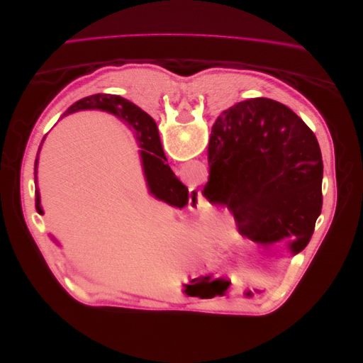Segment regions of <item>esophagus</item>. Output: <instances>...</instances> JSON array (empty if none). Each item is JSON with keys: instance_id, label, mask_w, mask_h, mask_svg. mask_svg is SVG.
I'll list each match as a JSON object with an SVG mask.
<instances>
[{"instance_id": "1", "label": "esophagus", "mask_w": 363, "mask_h": 363, "mask_svg": "<svg viewBox=\"0 0 363 363\" xmlns=\"http://www.w3.org/2000/svg\"><path fill=\"white\" fill-rule=\"evenodd\" d=\"M194 189H195V187H192V189H191V191H194ZM196 194H198V198H199V195H201V194H199V192H196Z\"/></svg>"}]
</instances>
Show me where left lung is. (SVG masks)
Here are the masks:
<instances>
[{"label": "left lung", "mask_w": 363, "mask_h": 363, "mask_svg": "<svg viewBox=\"0 0 363 363\" xmlns=\"http://www.w3.org/2000/svg\"><path fill=\"white\" fill-rule=\"evenodd\" d=\"M208 165L202 194L228 206L240 235L306 248L322 210L323 162L300 116L266 97L236 103L213 125Z\"/></svg>", "instance_id": "1"}]
</instances>
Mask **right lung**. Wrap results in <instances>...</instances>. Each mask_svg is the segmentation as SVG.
Here are the masks:
<instances>
[{"label": "right lung", "mask_w": 363, "mask_h": 363, "mask_svg": "<svg viewBox=\"0 0 363 363\" xmlns=\"http://www.w3.org/2000/svg\"><path fill=\"white\" fill-rule=\"evenodd\" d=\"M84 109L106 111L109 113H113L119 119L125 121L127 124H130L137 131V140H139L142 147L140 150L142 164H143L145 177H146L150 194L155 198H158L172 206H179V208H183L184 205H187L189 202L187 187L176 177L174 172H172V169L167 164V158L162 150L157 123H155V121L145 111H142L139 106H135L130 100L119 97L116 94H93L75 101L74 105L66 111L65 115H69L77 111H84ZM40 149H38V153H40ZM38 153H37V161H35V174H37ZM35 206H37V211L43 214L38 191H37Z\"/></svg>", "instance_id": "obj_1"}]
</instances>
